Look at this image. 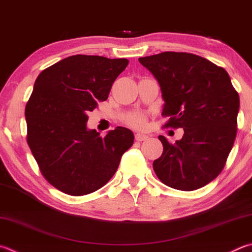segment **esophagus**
Masks as SVG:
<instances>
[{
    "mask_svg": "<svg viewBox=\"0 0 252 252\" xmlns=\"http://www.w3.org/2000/svg\"><path fill=\"white\" fill-rule=\"evenodd\" d=\"M148 138H149V136L145 135V134H141V133H136L135 134V140L138 141V142H142V141H144V140H146Z\"/></svg>",
    "mask_w": 252,
    "mask_h": 252,
    "instance_id": "obj_1",
    "label": "esophagus"
}]
</instances>
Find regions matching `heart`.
Instances as JSON below:
<instances>
[{
	"label": "heart",
	"instance_id": "obj_1",
	"mask_svg": "<svg viewBox=\"0 0 252 252\" xmlns=\"http://www.w3.org/2000/svg\"><path fill=\"white\" fill-rule=\"evenodd\" d=\"M126 125L135 127V129H142V127L145 126L146 119L141 113H132L129 117L126 119Z\"/></svg>",
	"mask_w": 252,
	"mask_h": 252
}]
</instances>
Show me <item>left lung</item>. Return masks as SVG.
I'll list each match as a JSON object with an SVG mask.
<instances>
[{
  "instance_id": "8db88e82",
  "label": "left lung",
  "mask_w": 252,
  "mask_h": 252,
  "mask_svg": "<svg viewBox=\"0 0 252 252\" xmlns=\"http://www.w3.org/2000/svg\"><path fill=\"white\" fill-rule=\"evenodd\" d=\"M161 87L165 126L183 127L153 162L159 181L172 189L195 190L215 180L225 166L237 134L239 94L222 67L189 53L164 52L139 58Z\"/></svg>"
}]
</instances>
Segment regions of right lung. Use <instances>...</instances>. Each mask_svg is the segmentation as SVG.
<instances>
[{"instance_id":"add662e5","label":"right lung","mask_w":252,"mask_h":252,"mask_svg":"<svg viewBox=\"0 0 252 252\" xmlns=\"http://www.w3.org/2000/svg\"><path fill=\"white\" fill-rule=\"evenodd\" d=\"M126 58L75 55L38 75L25 107L27 143L49 184L71 196L107 184L134 135L117 126L101 138L87 129L89 111L108 99Z\"/></svg>"}]
</instances>
